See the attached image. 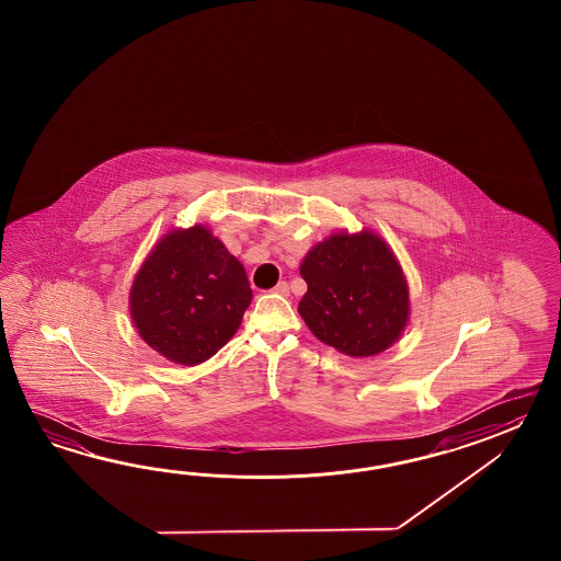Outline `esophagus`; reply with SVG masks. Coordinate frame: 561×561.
I'll return each mask as SVG.
<instances>
[{"label":"esophagus","instance_id":"1","mask_svg":"<svg viewBox=\"0 0 561 561\" xmlns=\"http://www.w3.org/2000/svg\"><path fill=\"white\" fill-rule=\"evenodd\" d=\"M275 293H278V295H288V283H285V280H280L278 285L273 288Z\"/></svg>","mask_w":561,"mask_h":561}]
</instances>
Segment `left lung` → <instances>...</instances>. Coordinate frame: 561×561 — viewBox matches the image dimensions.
I'll return each instance as SVG.
<instances>
[{
  "instance_id": "obj_1",
  "label": "left lung",
  "mask_w": 561,
  "mask_h": 561,
  "mask_svg": "<svg viewBox=\"0 0 561 561\" xmlns=\"http://www.w3.org/2000/svg\"><path fill=\"white\" fill-rule=\"evenodd\" d=\"M307 293L298 312L312 334L348 357H370L405 329L409 290L391 249L377 234H333L300 264Z\"/></svg>"
}]
</instances>
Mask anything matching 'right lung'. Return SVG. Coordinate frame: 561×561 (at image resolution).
<instances>
[{
	"mask_svg": "<svg viewBox=\"0 0 561 561\" xmlns=\"http://www.w3.org/2000/svg\"><path fill=\"white\" fill-rule=\"evenodd\" d=\"M251 300L244 266L210 230H172L134 278L131 321L162 357L191 367L227 345Z\"/></svg>",
	"mask_w": 561,
	"mask_h": 561,
	"instance_id": "1",
	"label": "right lung"
}]
</instances>
